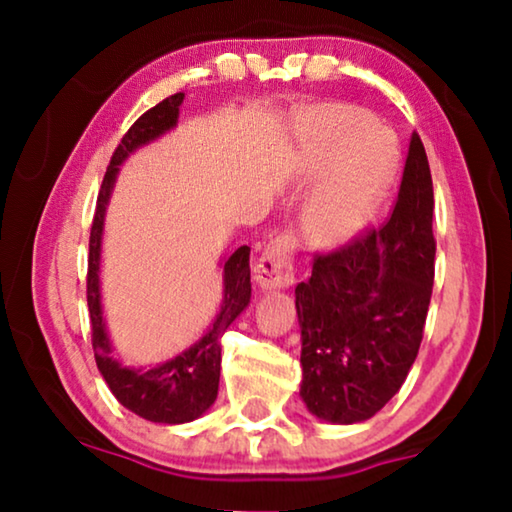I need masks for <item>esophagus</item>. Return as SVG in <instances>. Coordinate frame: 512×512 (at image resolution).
Returning <instances> with one entry per match:
<instances>
[{"instance_id":"esophagus-1","label":"esophagus","mask_w":512,"mask_h":512,"mask_svg":"<svg viewBox=\"0 0 512 512\" xmlns=\"http://www.w3.org/2000/svg\"><path fill=\"white\" fill-rule=\"evenodd\" d=\"M291 249L293 244L289 237H279L265 247L254 268V279L263 291H284L293 284Z\"/></svg>"}]
</instances>
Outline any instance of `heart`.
Here are the masks:
<instances>
[{
    "label": "heart",
    "mask_w": 512,
    "mask_h": 512,
    "mask_svg": "<svg viewBox=\"0 0 512 512\" xmlns=\"http://www.w3.org/2000/svg\"><path fill=\"white\" fill-rule=\"evenodd\" d=\"M298 128L307 172H324L307 195L300 226L312 244L338 247L359 235L387 198L401 163L398 139L349 104L307 111Z\"/></svg>",
    "instance_id": "1"
}]
</instances>
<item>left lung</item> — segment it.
I'll return each instance as SVG.
<instances>
[{"label": "left lung", "instance_id": "left-lung-1", "mask_svg": "<svg viewBox=\"0 0 512 512\" xmlns=\"http://www.w3.org/2000/svg\"><path fill=\"white\" fill-rule=\"evenodd\" d=\"M433 181L412 132L396 207L382 228L317 256L296 286L300 398L321 422H366L408 377L433 289Z\"/></svg>", "mask_w": 512, "mask_h": 512}]
</instances>
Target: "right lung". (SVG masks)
Returning a JSON list of instances; mask_svg holds the SVG:
<instances>
[{"label": "right lung", "instance_id": "add662e5", "mask_svg": "<svg viewBox=\"0 0 512 512\" xmlns=\"http://www.w3.org/2000/svg\"><path fill=\"white\" fill-rule=\"evenodd\" d=\"M184 93L170 95L156 107L139 116L135 125L125 132L111 163L104 174L97 207L90 228V254H88V312L93 326V349L97 368L109 384L111 394L118 403L137 417L156 424H188L205 415L219 394L221 375V338L228 326L249 307L251 300V270L249 247H240L235 254L221 258L223 298L221 307L207 326V331L172 359L153 363V366H125L114 356L107 319L102 305V237L107 207L114 193L121 165L142 146L158 142L179 123V107L184 104Z\"/></svg>", "mask_w": 512, "mask_h": 512}]
</instances>
